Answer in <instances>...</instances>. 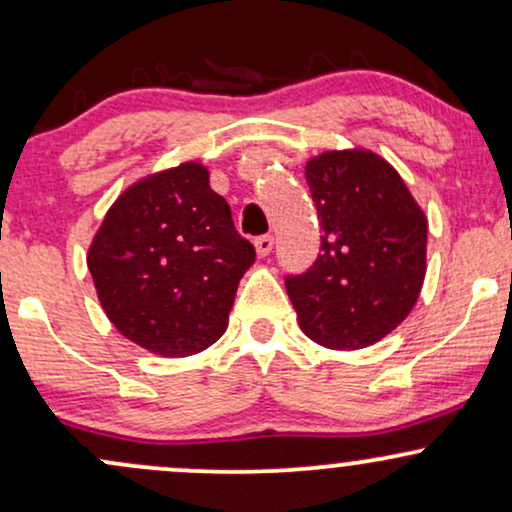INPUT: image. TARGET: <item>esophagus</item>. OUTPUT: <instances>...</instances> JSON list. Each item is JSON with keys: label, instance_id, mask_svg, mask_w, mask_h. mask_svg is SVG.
<instances>
[{"label": "esophagus", "instance_id": "1", "mask_svg": "<svg viewBox=\"0 0 512 512\" xmlns=\"http://www.w3.org/2000/svg\"><path fill=\"white\" fill-rule=\"evenodd\" d=\"M272 248H274V238L272 236H260L255 240V250H257V255H260V257H267L269 252H272Z\"/></svg>", "mask_w": 512, "mask_h": 512}]
</instances>
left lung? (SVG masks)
I'll return each instance as SVG.
<instances>
[{
	"instance_id": "8db88e82",
	"label": "left lung",
	"mask_w": 512,
	"mask_h": 512,
	"mask_svg": "<svg viewBox=\"0 0 512 512\" xmlns=\"http://www.w3.org/2000/svg\"><path fill=\"white\" fill-rule=\"evenodd\" d=\"M322 228L320 255L286 291L301 330L327 349H361L414 308L426 276L428 221L385 158L325 151L305 163Z\"/></svg>"
}]
</instances>
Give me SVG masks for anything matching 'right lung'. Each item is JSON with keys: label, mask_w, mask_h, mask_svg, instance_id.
I'll return each mask as SVG.
<instances>
[{"label": "right lung", "mask_w": 512, "mask_h": 512, "mask_svg": "<svg viewBox=\"0 0 512 512\" xmlns=\"http://www.w3.org/2000/svg\"><path fill=\"white\" fill-rule=\"evenodd\" d=\"M98 301L129 342L192 356L226 332L255 248L199 161L151 173L108 209L86 255Z\"/></svg>", "instance_id": "obj_1"}]
</instances>
